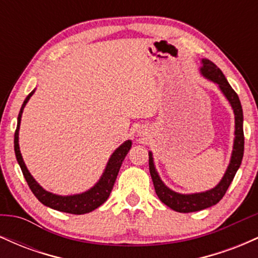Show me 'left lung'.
Segmentation results:
<instances>
[{
	"label": "left lung",
	"mask_w": 258,
	"mask_h": 258,
	"mask_svg": "<svg viewBox=\"0 0 258 258\" xmlns=\"http://www.w3.org/2000/svg\"><path fill=\"white\" fill-rule=\"evenodd\" d=\"M201 73L203 75L211 81H214L220 86L221 91L223 92L224 96L229 100V103L233 106L234 114H235V139H234V148L232 159H230V164L228 166L226 174L218 183L216 188L207 190L205 193H198V194H189L183 195L174 193V191L168 189L164 183L160 179L159 174L156 173L155 167L153 164L152 153L149 154V171L150 176H152L154 188H155L156 195L159 199L167 205L168 207L174 210L177 212H183V214H188V212L200 211V210L207 209L210 206H214L220 201L226 194L227 189L229 188L230 183L235 176L236 171L240 167L242 155H244V130H242V108L239 100L238 94L235 91L230 87L228 84L227 79L224 78L223 73L221 72L220 68L215 63H212L209 59H203V68H201Z\"/></svg>",
	"instance_id": "left-lung-1"
}]
</instances>
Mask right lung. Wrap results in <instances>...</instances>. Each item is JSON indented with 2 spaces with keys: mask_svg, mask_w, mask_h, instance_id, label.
<instances>
[{
  "mask_svg": "<svg viewBox=\"0 0 258 258\" xmlns=\"http://www.w3.org/2000/svg\"><path fill=\"white\" fill-rule=\"evenodd\" d=\"M35 91H32L29 93V96L26 97L24 103H23L22 109H20L19 115H18V125L16 133H14V152H16V156L18 160V164H19L20 168H22V172L24 174L26 183H28L29 188L31 189V191L34 193L35 197L37 198L38 201L43 204V205L52 207V209L58 210V211L67 212V214H73V215H82L87 214V212L93 211L94 209L99 207L102 204L105 203V200L108 199L109 195L111 193V189L114 186L115 180H116L117 173L121 167V164L125 160V156L128 153V150L131 149V141H127L122 146L117 148L115 150L114 154L111 155L110 160H109L106 168L103 173L102 178L99 179V182L97 183L93 188L90 189L88 191L78 195H72V197H59V195L48 193L46 191L42 186L32 178L30 172L26 168L24 161H23L22 154L19 150V143H18V135H19V126H20V119H22L23 109L28 100L30 99V97L34 94Z\"/></svg>",
  "mask_w": 258,
  "mask_h": 258,
  "instance_id": "obj_1",
  "label": "right lung"
}]
</instances>
